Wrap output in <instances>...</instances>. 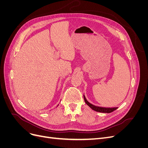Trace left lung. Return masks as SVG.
Masks as SVG:
<instances>
[{"label": "left lung", "mask_w": 148, "mask_h": 148, "mask_svg": "<svg viewBox=\"0 0 148 148\" xmlns=\"http://www.w3.org/2000/svg\"><path fill=\"white\" fill-rule=\"evenodd\" d=\"M84 96V102L86 104L90 107L91 109H92V110H95L96 112H102V113H110V112H112L113 111L115 110L116 109H117V107H113V108H106V107H98V106H94L91 103H89L86 99V97H85L84 95H83Z\"/></svg>", "instance_id": "obj_1"}]
</instances>
